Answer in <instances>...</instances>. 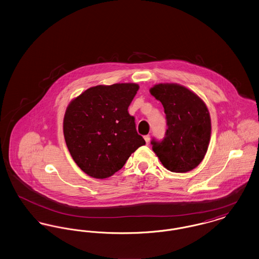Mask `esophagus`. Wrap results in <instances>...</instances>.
Listing matches in <instances>:
<instances>
[{
    "instance_id": "1",
    "label": "esophagus",
    "mask_w": 259,
    "mask_h": 259,
    "mask_svg": "<svg viewBox=\"0 0 259 259\" xmlns=\"http://www.w3.org/2000/svg\"><path fill=\"white\" fill-rule=\"evenodd\" d=\"M144 138H145V141H146V144H147V145H148V144H149V140H150V136H149V135L145 136V137H144Z\"/></svg>"
}]
</instances>
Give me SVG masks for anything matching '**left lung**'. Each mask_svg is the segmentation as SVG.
Masks as SVG:
<instances>
[{"instance_id": "8db88e82", "label": "left lung", "mask_w": 259, "mask_h": 259, "mask_svg": "<svg viewBox=\"0 0 259 259\" xmlns=\"http://www.w3.org/2000/svg\"><path fill=\"white\" fill-rule=\"evenodd\" d=\"M150 94L163 105L168 129L152 149L162 165L174 172L193 170L204 159L210 139V116L196 93L178 83H158Z\"/></svg>"}]
</instances>
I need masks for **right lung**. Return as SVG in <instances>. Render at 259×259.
Wrapping results in <instances>:
<instances>
[{
	"mask_svg": "<svg viewBox=\"0 0 259 259\" xmlns=\"http://www.w3.org/2000/svg\"><path fill=\"white\" fill-rule=\"evenodd\" d=\"M138 90L137 83L97 85L68 105L63 120L65 142L76 165L88 176L111 177L146 145L128 112Z\"/></svg>",
	"mask_w": 259,
	"mask_h": 259,
	"instance_id": "obj_1",
	"label": "right lung"
}]
</instances>
